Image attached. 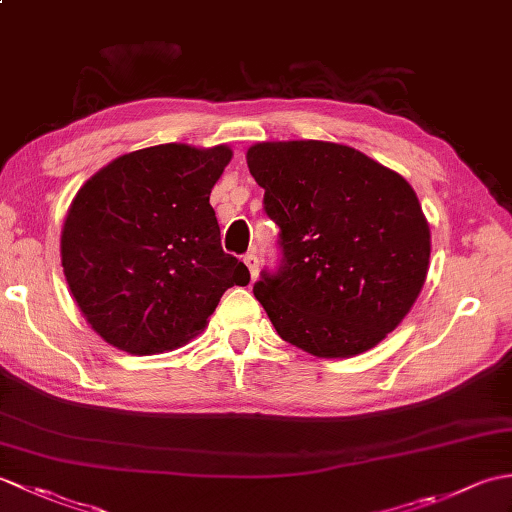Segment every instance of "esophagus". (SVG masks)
Listing matches in <instances>:
<instances>
[{"mask_svg": "<svg viewBox=\"0 0 512 512\" xmlns=\"http://www.w3.org/2000/svg\"><path fill=\"white\" fill-rule=\"evenodd\" d=\"M244 264H246V268H248L250 279H255V277H257V270H259V259H257V255H255V253L244 255Z\"/></svg>", "mask_w": 512, "mask_h": 512, "instance_id": "1", "label": "esophagus"}]
</instances>
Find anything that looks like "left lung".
Segmentation results:
<instances>
[{
  "label": "left lung",
  "mask_w": 512,
  "mask_h": 512,
  "mask_svg": "<svg viewBox=\"0 0 512 512\" xmlns=\"http://www.w3.org/2000/svg\"><path fill=\"white\" fill-rule=\"evenodd\" d=\"M279 228L281 268L253 292L277 334L319 358L372 350L416 303L431 233L416 191L394 169L325 140L246 151Z\"/></svg>",
  "instance_id": "8db88e82"
}]
</instances>
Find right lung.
I'll list each match as a JSON object with an SVG mask.
<instances>
[{
  "label": "right lung",
  "instance_id": "add662e5",
  "mask_svg": "<svg viewBox=\"0 0 512 512\" xmlns=\"http://www.w3.org/2000/svg\"><path fill=\"white\" fill-rule=\"evenodd\" d=\"M228 145L167 143L118 156L76 191L61 266L90 328L127 354L176 350L198 336L248 268L226 255L211 189Z\"/></svg>",
  "mask_w": 512,
  "mask_h": 512
}]
</instances>
